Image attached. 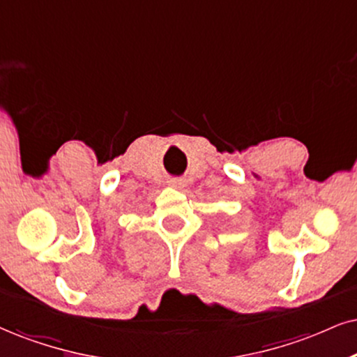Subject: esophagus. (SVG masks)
<instances>
[{
  "mask_svg": "<svg viewBox=\"0 0 357 357\" xmlns=\"http://www.w3.org/2000/svg\"><path fill=\"white\" fill-rule=\"evenodd\" d=\"M169 185L174 187V188H182L183 185H185V182H183L182 178H170Z\"/></svg>",
  "mask_w": 357,
  "mask_h": 357,
  "instance_id": "esophagus-1",
  "label": "esophagus"
}]
</instances>
